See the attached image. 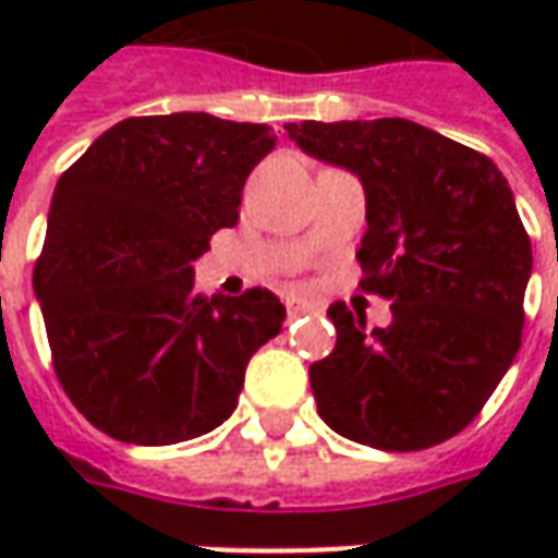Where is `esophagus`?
Here are the masks:
<instances>
[{
	"label": "esophagus",
	"mask_w": 558,
	"mask_h": 558,
	"mask_svg": "<svg viewBox=\"0 0 558 558\" xmlns=\"http://www.w3.org/2000/svg\"><path fill=\"white\" fill-rule=\"evenodd\" d=\"M286 307H289V316L316 311V304H313V301H307V298H289V301H286Z\"/></svg>",
	"instance_id": "1"
}]
</instances>
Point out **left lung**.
Segmentation results:
<instances>
[{"label": "left lung", "mask_w": 558, "mask_h": 558, "mask_svg": "<svg viewBox=\"0 0 558 558\" xmlns=\"http://www.w3.org/2000/svg\"><path fill=\"white\" fill-rule=\"evenodd\" d=\"M289 140L354 173L366 195L363 289L391 323L341 301L335 351L311 366L316 410L341 438L425 450L478 416L522 344L531 239L497 163L413 120H301Z\"/></svg>", "instance_id": "obj_1"}]
</instances>
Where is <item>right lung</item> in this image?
<instances>
[{
    "instance_id": "obj_1",
    "label": "right lung",
    "mask_w": 558,
    "mask_h": 558,
    "mask_svg": "<svg viewBox=\"0 0 558 558\" xmlns=\"http://www.w3.org/2000/svg\"><path fill=\"white\" fill-rule=\"evenodd\" d=\"M272 145L267 123L126 118L54 185L33 291L58 381L105 435L161 447L232 416L286 307L267 289L202 298L192 264L239 223L247 173Z\"/></svg>"
}]
</instances>
